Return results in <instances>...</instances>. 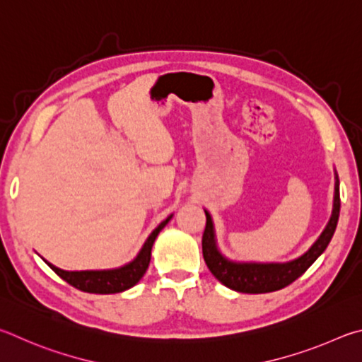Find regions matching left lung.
<instances>
[{"instance_id": "8db88e82", "label": "left lung", "mask_w": 362, "mask_h": 362, "mask_svg": "<svg viewBox=\"0 0 362 362\" xmlns=\"http://www.w3.org/2000/svg\"><path fill=\"white\" fill-rule=\"evenodd\" d=\"M206 226L202 238V250L204 259L211 274L216 280L229 289L245 294H264L286 288L288 284L296 281L305 270L318 259L329 242L332 240L335 227L339 223L340 214V192H339V176L335 171V187H334V206L332 214L325 230L316 238V242L310 246L308 251L302 256L288 262H238L226 257L219 251L216 243V232L211 214L205 210Z\"/></svg>"}]
</instances>
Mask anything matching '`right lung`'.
Masks as SVG:
<instances>
[{"label": "right lung", "instance_id": "right-lung-1", "mask_svg": "<svg viewBox=\"0 0 362 362\" xmlns=\"http://www.w3.org/2000/svg\"><path fill=\"white\" fill-rule=\"evenodd\" d=\"M173 218V214H170L167 219H163L154 230L151 232V235L146 240L143 248L139 250L136 257L130 261L129 264L120 265L116 269H106V270H62L55 267L54 264L47 262L44 259L50 269H52L62 280L71 284L76 289L84 291V293L92 294H116L122 293L135 286V284L141 280L146 270L149 267L151 262V250L154 245L156 238L165 226L168 224V221Z\"/></svg>", "mask_w": 362, "mask_h": 362}]
</instances>
